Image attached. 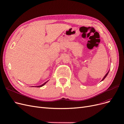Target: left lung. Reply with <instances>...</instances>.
I'll return each instance as SVG.
<instances>
[{"label":"left lung","mask_w":124,"mask_h":124,"mask_svg":"<svg viewBox=\"0 0 124 124\" xmlns=\"http://www.w3.org/2000/svg\"><path fill=\"white\" fill-rule=\"evenodd\" d=\"M109 71H108V72H107V73H106V75H105V76H104V77H103V79H102V80H101V81H103V80H104V79H105V78H106V76H107V75H108V73H109Z\"/></svg>","instance_id":"1"}]
</instances>
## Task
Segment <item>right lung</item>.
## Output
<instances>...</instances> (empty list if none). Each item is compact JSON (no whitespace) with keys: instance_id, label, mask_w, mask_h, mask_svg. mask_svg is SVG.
<instances>
[{"instance_id":"right-lung-1","label":"right lung","mask_w":124,"mask_h":124,"mask_svg":"<svg viewBox=\"0 0 124 124\" xmlns=\"http://www.w3.org/2000/svg\"><path fill=\"white\" fill-rule=\"evenodd\" d=\"M48 82V81H46V82H45V83H43V85H39V86H35V87H42V86H43V85H45V84L47 83ZM34 87V86H33Z\"/></svg>"}]
</instances>
